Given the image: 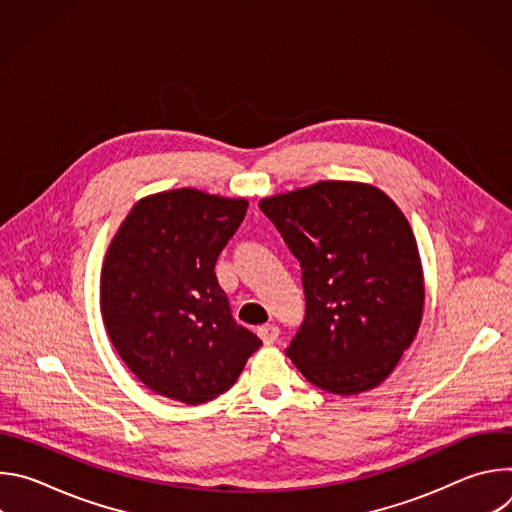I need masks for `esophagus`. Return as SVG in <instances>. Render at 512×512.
<instances>
[{"mask_svg":"<svg viewBox=\"0 0 512 512\" xmlns=\"http://www.w3.org/2000/svg\"><path fill=\"white\" fill-rule=\"evenodd\" d=\"M257 334H259V338L263 340V344H273V342H277V338H279V328L275 326V324H265V326H259L257 328Z\"/></svg>","mask_w":512,"mask_h":512,"instance_id":"esophagus-1","label":"esophagus"}]
</instances>
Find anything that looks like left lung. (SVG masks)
<instances>
[{"mask_svg": "<svg viewBox=\"0 0 512 512\" xmlns=\"http://www.w3.org/2000/svg\"><path fill=\"white\" fill-rule=\"evenodd\" d=\"M302 267L306 318L285 354L318 389L379 387L411 346L425 285L401 208L377 186L322 180L261 198Z\"/></svg>", "mask_w": 512, "mask_h": 512, "instance_id": "8db88e82", "label": "left lung"}]
</instances>
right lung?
I'll return each mask as SVG.
<instances>
[{"instance_id": "add662e5", "label": "right lung", "mask_w": 512, "mask_h": 512, "mask_svg": "<svg viewBox=\"0 0 512 512\" xmlns=\"http://www.w3.org/2000/svg\"><path fill=\"white\" fill-rule=\"evenodd\" d=\"M245 198L196 188L135 202L101 269V316L127 369L186 405L229 391L261 340L231 316L214 265L247 214Z\"/></svg>"}]
</instances>
